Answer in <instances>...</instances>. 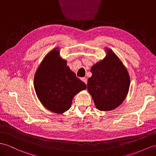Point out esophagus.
Returning a JSON list of instances; mask_svg holds the SVG:
<instances>
[{"mask_svg": "<svg viewBox=\"0 0 156 156\" xmlns=\"http://www.w3.org/2000/svg\"><path fill=\"white\" fill-rule=\"evenodd\" d=\"M81 80H82V81H83V82H84V83H86V84H87V79H86V78H82Z\"/></svg>", "mask_w": 156, "mask_h": 156, "instance_id": "esophagus-1", "label": "esophagus"}]
</instances>
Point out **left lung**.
Listing matches in <instances>:
<instances>
[{
  "mask_svg": "<svg viewBox=\"0 0 156 156\" xmlns=\"http://www.w3.org/2000/svg\"><path fill=\"white\" fill-rule=\"evenodd\" d=\"M105 57L91 66L87 90L99 111L114 110L121 105L129 93L130 76L125 66L111 49Z\"/></svg>",
  "mask_w": 156,
  "mask_h": 156,
  "instance_id": "obj_1",
  "label": "left lung"
}]
</instances>
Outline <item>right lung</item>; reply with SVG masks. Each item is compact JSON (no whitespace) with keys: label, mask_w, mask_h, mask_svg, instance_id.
I'll return each mask as SVG.
<instances>
[{"label":"right lung","mask_w":156,"mask_h":156,"mask_svg":"<svg viewBox=\"0 0 156 156\" xmlns=\"http://www.w3.org/2000/svg\"><path fill=\"white\" fill-rule=\"evenodd\" d=\"M59 49L50 51L40 63L34 76V89L43 107L62 114L70 108L74 97L85 90L86 85L67 66Z\"/></svg>","instance_id":"right-lung-1"}]
</instances>
